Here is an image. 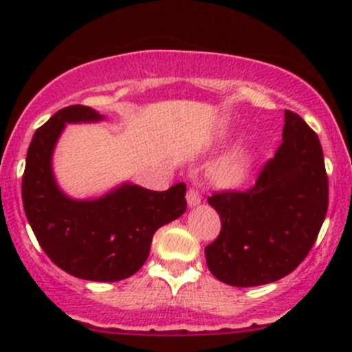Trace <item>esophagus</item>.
Returning <instances> with one entry per match:
<instances>
[{"label": "esophagus", "instance_id": "1", "mask_svg": "<svg viewBox=\"0 0 352 352\" xmlns=\"http://www.w3.org/2000/svg\"><path fill=\"white\" fill-rule=\"evenodd\" d=\"M187 202H189V206H197L199 202H201V192H199L197 187H189V190H187Z\"/></svg>", "mask_w": 352, "mask_h": 352}]
</instances>
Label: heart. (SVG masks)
Masks as SVG:
<instances>
[{"label": "heart", "instance_id": "1", "mask_svg": "<svg viewBox=\"0 0 352 352\" xmlns=\"http://www.w3.org/2000/svg\"><path fill=\"white\" fill-rule=\"evenodd\" d=\"M248 170V160L245 156H233L225 160L212 170V179L221 186H239Z\"/></svg>", "mask_w": 352, "mask_h": 352}]
</instances>
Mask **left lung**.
<instances>
[{"label": "left lung", "instance_id": "left-lung-1", "mask_svg": "<svg viewBox=\"0 0 352 352\" xmlns=\"http://www.w3.org/2000/svg\"><path fill=\"white\" fill-rule=\"evenodd\" d=\"M221 232L206 247L216 279L250 287L291 274L317 240L329 206V179L317 133L285 110L283 143L245 190L208 197Z\"/></svg>", "mask_w": 352, "mask_h": 352}]
</instances>
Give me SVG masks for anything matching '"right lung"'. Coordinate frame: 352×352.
<instances>
[{"label": "right lung", "mask_w": 352, "mask_h": 352, "mask_svg": "<svg viewBox=\"0 0 352 352\" xmlns=\"http://www.w3.org/2000/svg\"><path fill=\"white\" fill-rule=\"evenodd\" d=\"M104 117L87 105H69L35 131L22 179L23 209L42 250L58 267L87 281L113 283L140 271L160 226L184 214L186 184L168 190L124 184L94 201H73L59 190L51 158L69 122Z\"/></svg>", "instance_id": "obj_1"}]
</instances>
